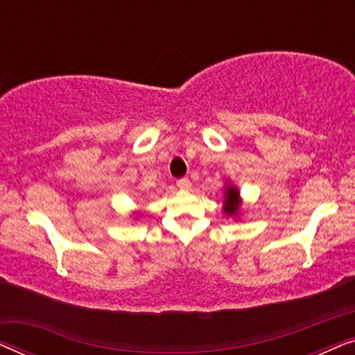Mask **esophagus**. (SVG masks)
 I'll return each mask as SVG.
<instances>
[{
    "label": "esophagus",
    "mask_w": 355,
    "mask_h": 355,
    "mask_svg": "<svg viewBox=\"0 0 355 355\" xmlns=\"http://www.w3.org/2000/svg\"><path fill=\"white\" fill-rule=\"evenodd\" d=\"M176 186L181 189V191H189V189H191V181H189L187 178H182L176 182Z\"/></svg>",
    "instance_id": "1"
}]
</instances>
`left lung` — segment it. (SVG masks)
I'll return each mask as SVG.
<instances>
[{"label":"left lung","instance_id":"1","mask_svg":"<svg viewBox=\"0 0 355 355\" xmlns=\"http://www.w3.org/2000/svg\"><path fill=\"white\" fill-rule=\"evenodd\" d=\"M225 198H223V213L227 218H237L241 213V207H242V198H241V192L234 184H231L230 181L225 182Z\"/></svg>","mask_w":355,"mask_h":355}]
</instances>
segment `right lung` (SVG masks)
I'll return each mask as SVG.
<instances>
[{"instance_id":"1","label":"right lung","mask_w":355,"mask_h":355,"mask_svg":"<svg viewBox=\"0 0 355 355\" xmlns=\"http://www.w3.org/2000/svg\"><path fill=\"white\" fill-rule=\"evenodd\" d=\"M135 216H139V213H135Z\"/></svg>"}]
</instances>
